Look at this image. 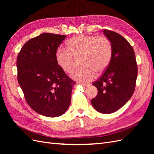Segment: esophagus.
I'll use <instances>...</instances> for the list:
<instances>
[{"label":"esophagus","mask_w":154,"mask_h":154,"mask_svg":"<svg viewBox=\"0 0 154 154\" xmlns=\"http://www.w3.org/2000/svg\"><path fill=\"white\" fill-rule=\"evenodd\" d=\"M83 87H88V86H89L90 85V84H88V83H82V84H81Z\"/></svg>","instance_id":"1"}]
</instances>
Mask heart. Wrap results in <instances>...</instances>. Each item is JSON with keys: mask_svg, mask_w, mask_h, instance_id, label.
Here are the masks:
<instances>
[{"mask_svg": "<svg viewBox=\"0 0 154 154\" xmlns=\"http://www.w3.org/2000/svg\"><path fill=\"white\" fill-rule=\"evenodd\" d=\"M112 57L110 41L105 36L80 35L67 42V49L58 48L55 60L64 72L71 71L75 59L82 58L80 69L73 71L70 76L74 80L87 82L92 80L95 73H103L109 67Z\"/></svg>", "mask_w": 154, "mask_h": 154, "instance_id": "heart-1", "label": "heart"}]
</instances>
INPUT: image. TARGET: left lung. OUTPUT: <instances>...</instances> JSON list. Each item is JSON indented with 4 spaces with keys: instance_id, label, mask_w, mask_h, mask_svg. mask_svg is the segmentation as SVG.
Masks as SVG:
<instances>
[{
    "instance_id": "8db88e82",
    "label": "left lung",
    "mask_w": 154,
    "mask_h": 154,
    "mask_svg": "<svg viewBox=\"0 0 154 154\" xmlns=\"http://www.w3.org/2000/svg\"><path fill=\"white\" fill-rule=\"evenodd\" d=\"M110 41L112 57L109 67L92 85L97 94L91 100L100 113L111 114L122 108L131 98L136 87L137 66L134 51L128 42L117 32L103 30Z\"/></svg>"
}]
</instances>
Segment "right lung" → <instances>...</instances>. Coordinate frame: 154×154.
I'll return each instance as SVG.
<instances>
[{
  "label": "right lung",
  "mask_w": 154,
  "mask_h": 154,
  "mask_svg": "<svg viewBox=\"0 0 154 154\" xmlns=\"http://www.w3.org/2000/svg\"><path fill=\"white\" fill-rule=\"evenodd\" d=\"M66 35L44 32L23 45L17 60L18 82L27 103L36 112L55 118L67 111L76 83L55 60Z\"/></svg>",
  "instance_id": "right-lung-1"
}]
</instances>
